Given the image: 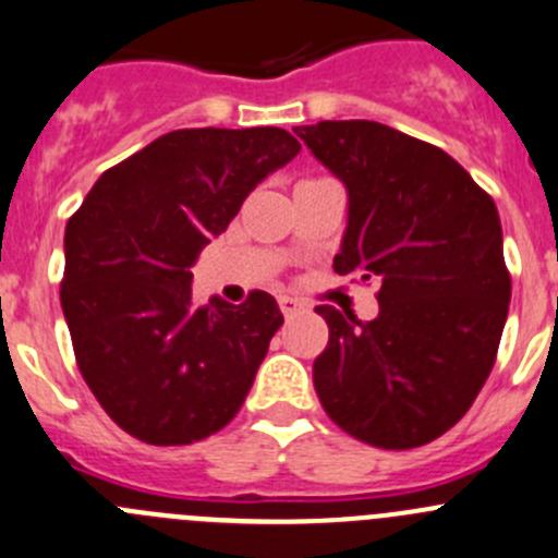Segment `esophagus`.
Instances as JSON below:
<instances>
[{"label": "esophagus", "mask_w": 558, "mask_h": 558, "mask_svg": "<svg viewBox=\"0 0 558 558\" xmlns=\"http://www.w3.org/2000/svg\"><path fill=\"white\" fill-rule=\"evenodd\" d=\"M278 305H280V311H283L286 318H291L296 311H302V302L294 300V296H280Z\"/></svg>", "instance_id": "1"}]
</instances>
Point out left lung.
I'll list each match as a JSON object with an SVG mask.
<instances>
[{
    "instance_id": "obj_1",
    "label": "left lung",
    "mask_w": 558,
    "mask_h": 558,
    "mask_svg": "<svg viewBox=\"0 0 558 558\" xmlns=\"http://www.w3.org/2000/svg\"><path fill=\"white\" fill-rule=\"evenodd\" d=\"M345 187L338 275L378 283V316L316 307L329 343L313 387L332 423L365 445L439 439L483 389L510 311L501 220L445 149L367 119L296 128Z\"/></svg>"
}]
</instances>
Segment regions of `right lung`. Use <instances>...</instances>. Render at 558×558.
I'll return each instance as SVG.
<instances>
[{"label":"right lung","instance_id":"obj_1","mask_svg":"<svg viewBox=\"0 0 558 558\" xmlns=\"http://www.w3.org/2000/svg\"><path fill=\"white\" fill-rule=\"evenodd\" d=\"M283 128L174 130L100 174L64 229V322L113 423L147 445H193L234 420L269 340L275 296L193 300V262L247 193L300 153Z\"/></svg>","mask_w":558,"mask_h":558}]
</instances>
